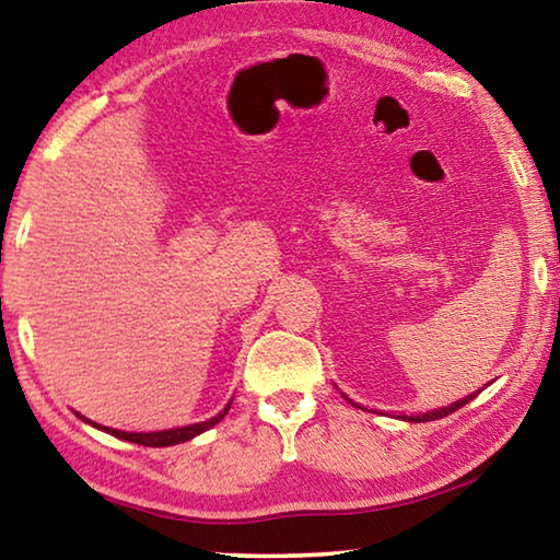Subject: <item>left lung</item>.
I'll return each mask as SVG.
<instances>
[{"label":"left lung","instance_id":"1","mask_svg":"<svg viewBox=\"0 0 560 560\" xmlns=\"http://www.w3.org/2000/svg\"><path fill=\"white\" fill-rule=\"evenodd\" d=\"M474 397H477V395H467V397H464V400L454 402V405H450V407H442V410H432V412H428V415H410V417H405V415H402V420H410V422H430V420H440V417H447V415H452L454 410H459V407H464V405H467L469 400H474Z\"/></svg>","mask_w":560,"mask_h":560}]
</instances>
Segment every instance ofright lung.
<instances>
[{"instance_id": "right-lung-1", "label": "right lung", "mask_w": 560, "mask_h": 560, "mask_svg": "<svg viewBox=\"0 0 560 560\" xmlns=\"http://www.w3.org/2000/svg\"><path fill=\"white\" fill-rule=\"evenodd\" d=\"M230 407H232V402L224 407V410L217 415V417H212V420H207V422H197V424H187V428H177V430H165V432H122V430H110V428H101V430H106L108 434H113V438H120V440H128V442H136V444H143V447H170V444H179V442H187V440H192V438H197V434L200 432H205V430H210V428H214L217 422L220 420H224V415L230 412ZM96 424V422H93ZM98 428V424H96Z\"/></svg>"}]
</instances>
